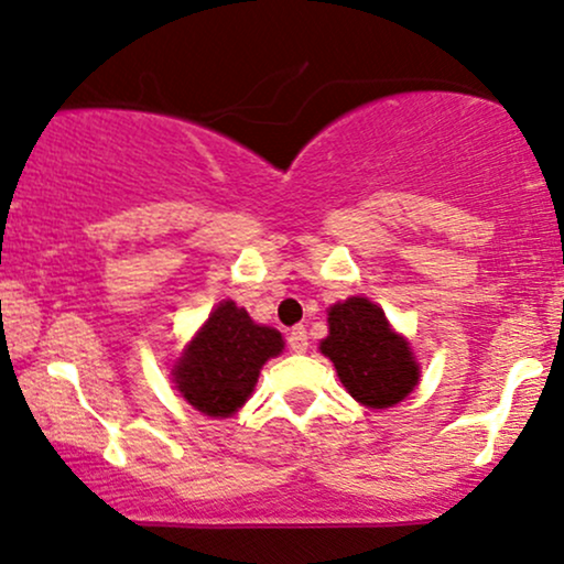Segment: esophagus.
Segmentation results:
<instances>
[{"label": "esophagus", "instance_id": "1", "mask_svg": "<svg viewBox=\"0 0 564 564\" xmlns=\"http://www.w3.org/2000/svg\"><path fill=\"white\" fill-rule=\"evenodd\" d=\"M289 348L294 354H304L306 351V330L302 325H296V327H291L289 330Z\"/></svg>", "mask_w": 564, "mask_h": 564}]
</instances>
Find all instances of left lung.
Returning <instances> with one entry per match:
<instances>
[{"mask_svg":"<svg viewBox=\"0 0 564 564\" xmlns=\"http://www.w3.org/2000/svg\"><path fill=\"white\" fill-rule=\"evenodd\" d=\"M330 335L319 344L338 369L340 382L369 409L403 401L419 382V367L401 335L390 330L380 306L354 296L330 306Z\"/></svg>","mask_w":564,"mask_h":564,"instance_id":"left-lung-1","label":"left lung"}]
</instances>
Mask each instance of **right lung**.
<instances>
[{
	"label": "right lung",
	"mask_w": 564,
	"mask_h": 564,
	"mask_svg": "<svg viewBox=\"0 0 564 564\" xmlns=\"http://www.w3.org/2000/svg\"><path fill=\"white\" fill-rule=\"evenodd\" d=\"M283 351L281 333L254 325L234 302L218 304L174 369L187 403L208 416H229L245 405L270 356Z\"/></svg>",
	"instance_id": "add662e5"
}]
</instances>
